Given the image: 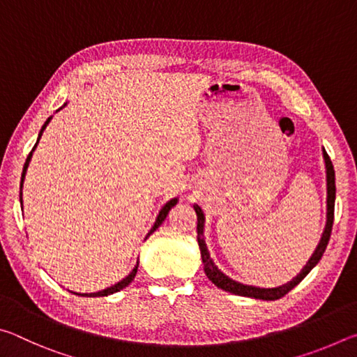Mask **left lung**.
<instances>
[{
    "label": "left lung",
    "instance_id": "left-lung-1",
    "mask_svg": "<svg viewBox=\"0 0 357 357\" xmlns=\"http://www.w3.org/2000/svg\"><path fill=\"white\" fill-rule=\"evenodd\" d=\"M323 157H324V165H326V190H328V198H326V206H328V213H326V227L324 231L321 234V239L317 245L315 252L312 253V257L304 268L301 269V273L294 277L291 282L285 283V285L277 287V288H259V287H252V285H244V283L236 282L233 279H229L228 275H225L222 271L217 268L215 263L211 258V253L208 250L206 241H204V214L203 209L198 206V204H193V209L197 213V241L198 245H200V252H202V261H203V269L204 274L208 275V279L214 283L217 288L223 289V291L238 294V296H245V298H253V299H263V301H275L280 299L285 296L288 291L299 285L302 279L310 273V271L315 268L318 264L319 259H321L323 253L328 247L329 238H331V231H332V223H334V204H335V172H334V165L329 159L328 153L323 148Z\"/></svg>",
    "mask_w": 357,
    "mask_h": 357
}]
</instances>
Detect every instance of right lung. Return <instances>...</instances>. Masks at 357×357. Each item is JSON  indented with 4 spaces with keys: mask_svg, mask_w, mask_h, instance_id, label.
<instances>
[{
    "mask_svg": "<svg viewBox=\"0 0 357 357\" xmlns=\"http://www.w3.org/2000/svg\"><path fill=\"white\" fill-rule=\"evenodd\" d=\"M66 104H68V102H66ZM66 104H64L63 107H66ZM63 107H61V108H63ZM61 108H59V110H61ZM59 110H56V112H59ZM50 119H52V116L45 121V124H44V126H42V129H40V132H39V137H38V142H36L34 148L31 149V153H29V154H28V157H26L25 167H23V173H22V183H20V187H23V181H25V174H26V170H28V165H29V162H31V157H33L34 149H36V146H38V143H39V140H40V137H42V132L45 130L47 124L50 123ZM20 203H22V192H20ZM176 203H178V198H172L170 202H167V203L164 204V206H162V209L159 211V215H157V219H155V222H154V225H153V228L149 229V233H148V236H146V238H149V234H153V233L155 231V229L162 225V222L165 220V217L168 215V213H170V209H172L173 206H176ZM137 269H138V261H137V266H135V268L132 269V273H130L128 277H124V279L121 280V282L114 283L113 287H110V288H105V289H102V291H98V293H89V294H88V293H74V294H78V296H84V298H98V296H108V294L118 293V291H121V289H123V288L128 287L129 283L135 279Z\"/></svg>",
    "mask_w": 357,
    "mask_h": 357,
    "instance_id": "1",
    "label": "right lung"
}]
</instances>
